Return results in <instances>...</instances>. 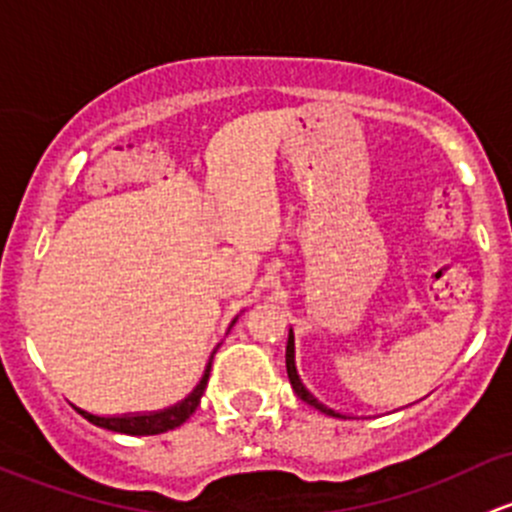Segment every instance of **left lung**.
Instances as JSON below:
<instances>
[{
    "label": "left lung",
    "mask_w": 512,
    "mask_h": 512,
    "mask_svg": "<svg viewBox=\"0 0 512 512\" xmlns=\"http://www.w3.org/2000/svg\"><path fill=\"white\" fill-rule=\"evenodd\" d=\"M285 359H287V376H289V384H292L294 394H297L299 399L304 401V404H309V406H314V409H317V411H322V414H327V416H342V414H337V411L329 409V406H324L322 401L314 399L312 391H309L307 386L302 384V379H299L297 366H294V334H292V329H289V339H287V354H285Z\"/></svg>",
    "instance_id": "left-lung-1"
}]
</instances>
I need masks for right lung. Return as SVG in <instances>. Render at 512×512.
Returning <instances> with one entry per match:
<instances>
[{
	"label": "right lung",
	"instance_id": "obj_1",
	"mask_svg": "<svg viewBox=\"0 0 512 512\" xmlns=\"http://www.w3.org/2000/svg\"><path fill=\"white\" fill-rule=\"evenodd\" d=\"M210 366H213V356H210L208 369H205L200 384L195 386V389L190 391L183 401H178V404L168 406V409H163V411H151V414L96 416V414H89V411L79 409V406H74V409L79 411L86 421H91L98 428H108V431H116V433H128V436H156V433H165V431H170V428H178L180 423H185L190 416L195 414V409L200 406V396H203L205 386H208Z\"/></svg>",
	"mask_w": 512,
	"mask_h": 512
}]
</instances>
